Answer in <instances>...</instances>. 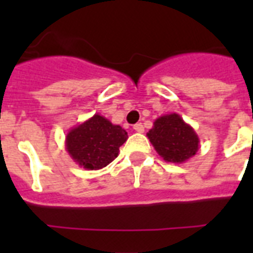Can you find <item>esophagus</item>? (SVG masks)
<instances>
[{
  "mask_svg": "<svg viewBox=\"0 0 253 253\" xmlns=\"http://www.w3.org/2000/svg\"><path fill=\"white\" fill-rule=\"evenodd\" d=\"M134 130L138 131V132H143V131H144V127H143L142 123H136V125H134Z\"/></svg>",
  "mask_w": 253,
  "mask_h": 253,
  "instance_id": "1",
  "label": "esophagus"
}]
</instances>
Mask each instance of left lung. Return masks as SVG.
Instances as JSON below:
<instances>
[{"label": "left lung", "instance_id": "1", "mask_svg": "<svg viewBox=\"0 0 253 253\" xmlns=\"http://www.w3.org/2000/svg\"><path fill=\"white\" fill-rule=\"evenodd\" d=\"M147 136L167 163L188 162L200 148V138L194 128L176 113L159 117Z\"/></svg>", "mask_w": 253, "mask_h": 253}]
</instances>
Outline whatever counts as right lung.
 I'll return each mask as SVG.
<instances>
[{"label":"right lung","instance_id":"obj_1","mask_svg":"<svg viewBox=\"0 0 253 253\" xmlns=\"http://www.w3.org/2000/svg\"><path fill=\"white\" fill-rule=\"evenodd\" d=\"M128 135L119 125L94 114L72 127L65 136V150L73 162L89 170L102 169L119 154Z\"/></svg>","mask_w":253,"mask_h":253}]
</instances>
